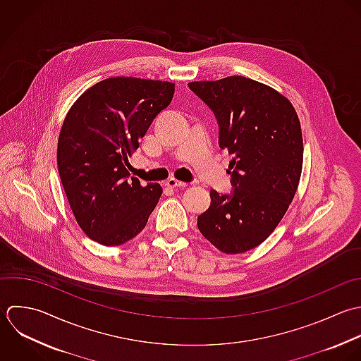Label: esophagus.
Here are the masks:
<instances>
[{
  "instance_id": "34e87169",
  "label": "esophagus",
  "mask_w": 361,
  "mask_h": 361,
  "mask_svg": "<svg viewBox=\"0 0 361 361\" xmlns=\"http://www.w3.org/2000/svg\"><path fill=\"white\" fill-rule=\"evenodd\" d=\"M166 184H167V187H170V188H185V187L188 185L187 183L178 181V180H176V178H169Z\"/></svg>"
}]
</instances>
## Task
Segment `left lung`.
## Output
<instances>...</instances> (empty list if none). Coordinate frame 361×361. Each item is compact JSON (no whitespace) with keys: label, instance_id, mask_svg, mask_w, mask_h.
Instances as JSON below:
<instances>
[{"label":"left lung","instance_id":"1","mask_svg":"<svg viewBox=\"0 0 361 361\" xmlns=\"http://www.w3.org/2000/svg\"><path fill=\"white\" fill-rule=\"evenodd\" d=\"M188 87L214 112L219 147L232 154L233 190L209 192L198 229L221 252L245 253L270 236L297 192L304 159L298 115L279 91L242 75Z\"/></svg>","mask_w":361,"mask_h":361}]
</instances>
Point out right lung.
Segmentation results:
<instances>
[{
	"label": "right lung",
	"instance_id": "obj_1",
	"mask_svg": "<svg viewBox=\"0 0 361 361\" xmlns=\"http://www.w3.org/2000/svg\"><path fill=\"white\" fill-rule=\"evenodd\" d=\"M173 94V82L112 77L70 108L59 135L57 169L74 218L90 239L119 246L145 229L163 188L130 177L128 156Z\"/></svg>",
	"mask_w": 361,
	"mask_h": 361
}]
</instances>
